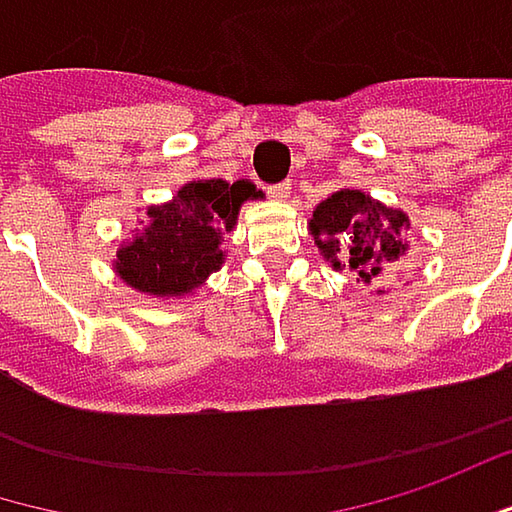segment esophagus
<instances>
[{"label": "esophagus", "mask_w": 512, "mask_h": 512, "mask_svg": "<svg viewBox=\"0 0 512 512\" xmlns=\"http://www.w3.org/2000/svg\"><path fill=\"white\" fill-rule=\"evenodd\" d=\"M289 194H292L289 182H281V185H272V188H269V196H272L275 202H286V199H289Z\"/></svg>", "instance_id": "1"}]
</instances>
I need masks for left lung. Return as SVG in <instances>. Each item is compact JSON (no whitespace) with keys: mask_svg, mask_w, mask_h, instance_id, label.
<instances>
[{"mask_svg":"<svg viewBox=\"0 0 512 512\" xmlns=\"http://www.w3.org/2000/svg\"><path fill=\"white\" fill-rule=\"evenodd\" d=\"M307 228L321 257L336 272L350 269L362 284H371L382 272H394L408 252L403 237L408 228L406 211L388 208L356 188H342L318 202Z\"/></svg>","mask_w":512,"mask_h":512,"instance_id":"8db88e82","label":"left lung"}]
</instances>
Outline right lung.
Returning <instances> with one entry per match:
<instances>
[{
    "label": "right lung",
    "instance_id": "obj_1",
    "mask_svg": "<svg viewBox=\"0 0 512 512\" xmlns=\"http://www.w3.org/2000/svg\"><path fill=\"white\" fill-rule=\"evenodd\" d=\"M263 196L249 179H194L170 202L147 205V223L115 252V275L141 295L185 298L226 263L223 234L240 205Z\"/></svg>",
    "mask_w": 512,
    "mask_h": 512
}]
</instances>
